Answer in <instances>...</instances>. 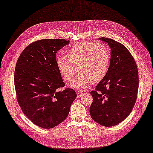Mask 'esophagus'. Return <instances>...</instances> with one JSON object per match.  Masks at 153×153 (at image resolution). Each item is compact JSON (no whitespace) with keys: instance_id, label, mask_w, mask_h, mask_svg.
Returning <instances> with one entry per match:
<instances>
[{"instance_id":"obj_1","label":"esophagus","mask_w":153,"mask_h":153,"mask_svg":"<svg viewBox=\"0 0 153 153\" xmlns=\"http://www.w3.org/2000/svg\"><path fill=\"white\" fill-rule=\"evenodd\" d=\"M83 94V93L82 92V91H77V97L79 98V97H80V96H82V95Z\"/></svg>"}]
</instances>
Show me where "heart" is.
<instances>
[{
  "label": "heart",
  "instance_id": "obj_1",
  "mask_svg": "<svg viewBox=\"0 0 153 153\" xmlns=\"http://www.w3.org/2000/svg\"><path fill=\"white\" fill-rule=\"evenodd\" d=\"M67 54L69 58L64 56H58L56 64L62 77L68 82L73 79L79 69L80 74L71 82L74 89H83L91 81H100L108 71L110 52L102 43L79 42L67 50Z\"/></svg>",
  "mask_w": 153,
  "mask_h": 153
}]
</instances>
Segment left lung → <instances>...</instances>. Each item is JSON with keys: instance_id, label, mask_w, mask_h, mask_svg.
I'll return each instance as SVG.
<instances>
[{"instance_id": "1", "label": "left lung", "mask_w": 153, "mask_h": 153, "mask_svg": "<svg viewBox=\"0 0 153 153\" xmlns=\"http://www.w3.org/2000/svg\"><path fill=\"white\" fill-rule=\"evenodd\" d=\"M108 44L111 58L108 71L103 79L90 92L93 102L91 117L104 126L120 123L131 112L136 103L139 77L132 55L123 45L112 39L100 38Z\"/></svg>"}]
</instances>
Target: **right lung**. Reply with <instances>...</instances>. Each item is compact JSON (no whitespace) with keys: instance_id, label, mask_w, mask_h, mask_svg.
I'll list each match as a JSON object with an SVG mask.
<instances>
[{"instance_id":"right-lung-1","label":"right lung","mask_w":153,"mask_h":153,"mask_svg":"<svg viewBox=\"0 0 153 153\" xmlns=\"http://www.w3.org/2000/svg\"><path fill=\"white\" fill-rule=\"evenodd\" d=\"M64 39H43L30 43L19 57L14 74L17 99L33 124L51 128L64 121L76 97L65 86L56 64L57 51L68 45Z\"/></svg>"}]
</instances>
